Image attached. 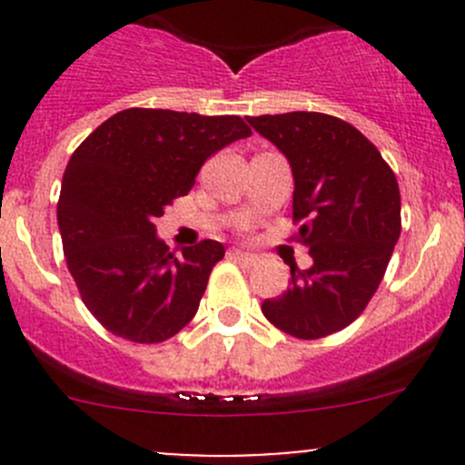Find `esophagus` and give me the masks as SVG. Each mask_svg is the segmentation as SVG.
Returning a JSON list of instances; mask_svg holds the SVG:
<instances>
[{
	"mask_svg": "<svg viewBox=\"0 0 465 465\" xmlns=\"http://www.w3.org/2000/svg\"><path fill=\"white\" fill-rule=\"evenodd\" d=\"M229 259L241 261V262H245V265H254V262L259 261V256L250 254V252H242V250H229Z\"/></svg>",
	"mask_w": 465,
	"mask_h": 465,
	"instance_id": "1",
	"label": "esophagus"
}]
</instances>
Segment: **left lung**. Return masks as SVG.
<instances>
[{
    "instance_id": "1",
    "label": "left lung",
    "mask_w": 465,
    "mask_h": 465,
    "mask_svg": "<svg viewBox=\"0 0 465 465\" xmlns=\"http://www.w3.org/2000/svg\"><path fill=\"white\" fill-rule=\"evenodd\" d=\"M290 162L292 220L312 265H290V288L261 306L299 340H320L358 320L376 294L401 236V191L380 150L346 121L322 112L250 116Z\"/></svg>"
}]
</instances>
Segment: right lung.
Listing matches in <instances>:
<instances>
[{
	"label": "right lung",
	"mask_w": 465,
	"mask_h": 465,
	"mask_svg": "<svg viewBox=\"0 0 465 465\" xmlns=\"http://www.w3.org/2000/svg\"><path fill=\"white\" fill-rule=\"evenodd\" d=\"M250 134L241 116L130 107L72 154L58 200L64 259L112 335L157 344L193 320L224 247L203 241L177 259L154 220L193 189L211 154Z\"/></svg>",
	"instance_id": "add662e5"
}]
</instances>
